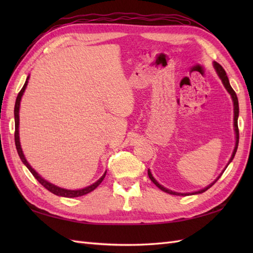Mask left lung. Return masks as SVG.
I'll list each match as a JSON object with an SVG mask.
<instances>
[{"mask_svg":"<svg viewBox=\"0 0 253 253\" xmlns=\"http://www.w3.org/2000/svg\"><path fill=\"white\" fill-rule=\"evenodd\" d=\"M214 68H215V71H216V73H217V75H218V77L221 78L222 83H223V84H224V87L226 88V90L228 91V93L230 94V96H232V100H233V102H234V127H235V133H236V144H235V149H234L233 154H232V158L229 159V162H228V164H229L230 162H232L234 157H235L236 151H237V148H238V142H239V130H238V122H237V121H238V115H239L238 99H237V95H236V92L234 91V89H233L232 87H230L228 77H227V75H226V72L224 71V68H223L221 65H219L218 63H216V62H214ZM228 164H227V165H228ZM226 168H227V166H226ZM226 168L224 169V170L226 169ZM224 170L222 171V173H224ZM148 175H149V178L151 179V181L153 182V184H154L155 186H157V187H159L161 190L166 192V193H169V195H174V196H187V195H198V193H202V192H204V191H207V190L209 189V188H211V187L218 180L219 177L222 176V174L219 175V176L217 177V178L212 182L211 185H209L208 187L204 188V189H201V190H199V191H195V192H191V193H180V192L171 191V190L168 189V188L163 187L162 185H160L159 182H158L157 180H155L154 177L152 176V174H151V171H150V169H148Z\"/></svg>","mask_w":253,"mask_h":253,"instance_id":"left-lung-1","label":"left lung"}]
</instances>
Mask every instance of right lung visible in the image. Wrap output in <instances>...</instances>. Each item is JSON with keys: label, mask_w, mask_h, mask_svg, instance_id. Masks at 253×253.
<instances>
[{"label": "right lung", "mask_w": 253, "mask_h": 253, "mask_svg": "<svg viewBox=\"0 0 253 253\" xmlns=\"http://www.w3.org/2000/svg\"><path fill=\"white\" fill-rule=\"evenodd\" d=\"M28 79L29 77H27L26 79V83L24 84V87L21 88V90L19 91V93L17 95V98H16V102H15V109H14V116H15V144H16V149H17V152H18V155L19 158L21 160V162H23L26 166L27 169H28L30 170V173L34 175L35 178L40 182V184L43 186L45 189L49 190L50 192L54 193V195L56 196H61V197H65V198H76V197H82V196H84L87 195V193L93 191L96 187H98L102 180L104 179V177L106 175V171L105 173L102 175L101 178L99 180H96L95 182H93L92 185H90L88 187L84 188V189H79V190H69V189H64V188H61V187H57L55 185L51 184V182H49L47 180L43 179L42 177L37 173V171L31 168L30 164L27 162V160L25 158V155L23 153V150H21V147H20V141H19V105H20V100H21V96H23L25 90H26V87H27V84H28Z\"/></svg>", "instance_id": "right-lung-1"}]
</instances>
